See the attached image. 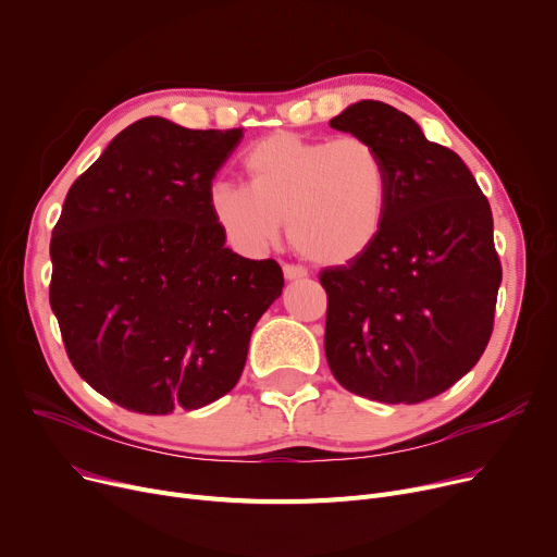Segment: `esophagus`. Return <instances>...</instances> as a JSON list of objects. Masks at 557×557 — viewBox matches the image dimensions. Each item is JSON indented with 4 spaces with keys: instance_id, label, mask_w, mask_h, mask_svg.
I'll list each match as a JSON object with an SVG mask.
<instances>
[{
    "instance_id": "1",
    "label": "esophagus",
    "mask_w": 557,
    "mask_h": 557,
    "mask_svg": "<svg viewBox=\"0 0 557 557\" xmlns=\"http://www.w3.org/2000/svg\"><path fill=\"white\" fill-rule=\"evenodd\" d=\"M284 277L288 280V282H296V280H305L307 277V269H302V267H296V263H284Z\"/></svg>"
}]
</instances>
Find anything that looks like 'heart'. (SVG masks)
<instances>
[{
    "mask_svg": "<svg viewBox=\"0 0 557 557\" xmlns=\"http://www.w3.org/2000/svg\"><path fill=\"white\" fill-rule=\"evenodd\" d=\"M246 183L216 181L208 205L232 248L257 255L271 248L288 221V237L311 261L347 263L384 230L391 169L366 137L309 139L280 131L244 153Z\"/></svg>",
    "mask_w": 557,
    "mask_h": 557,
    "instance_id": "obj_1",
    "label": "heart"
}]
</instances>
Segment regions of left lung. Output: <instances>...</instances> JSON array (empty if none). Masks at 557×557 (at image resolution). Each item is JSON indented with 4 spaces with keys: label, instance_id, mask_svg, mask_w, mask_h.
<instances>
[{
    "label": "left lung",
    "instance_id": "8db88e82",
    "mask_svg": "<svg viewBox=\"0 0 557 557\" xmlns=\"http://www.w3.org/2000/svg\"><path fill=\"white\" fill-rule=\"evenodd\" d=\"M330 126L370 139L391 169L379 239L320 273L330 370L374 401L431 399L476 366L492 336L502 261L490 202L451 149L388 103H352Z\"/></svg>",
    "mask_w": 557,
    "mask_h": 557
}]
</instances>
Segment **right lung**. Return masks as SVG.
I'll return each instance as SVG.
<instances>
[{"label": "right lung", "mask_w": 557, "mask_h": 557, "mask_svg": "<svg viewBox=\"0 0 557 557\" xmlns=\"http://www.w3.org/2000/svg\"><path fill=\"white\" fill-rule=\"evenodd\" d=\"M244 131L144 116L70 187L51 232L49 302L67 357L122 408L166 416L237 386L275 259L225 248L208 194Z\"/></svg>", "instance_id": "add662e5"}]
</instances>
